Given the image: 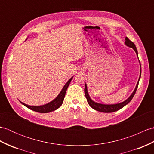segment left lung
Wrapping results in <instances>:
<instances>
[{
    "label": "left lung",
    "instance_id": "left-lung-1",
    "mask_svg": "<svg viewBox=\"0 0 154 154\" xmlns=\"http://www.w3.org/2000/svg\"><path fill=\"white\" fill-rule=\"evenodd\" d=\"M125 45H127V46H128V47L133 48L134 51H135L136 54H137V56H138V51H137V48H136L135 45L133 43V42L131 41L127 37L125 38ZM139 62H140V61H139ZM140 67H141V66H140ZM140 77H141V69H140V77H139L137 86H136V87L134 88V91L133 92V93L131 94V95L126 100H125L124 102H122L118 103H115V104H103V103H97V102H94L91 98L90 96H89V94L88 93L87 86V84L85 83V96H86V98H87V100L88 103L92 108H93L94 109H95L96 111H98V112H100L112 113V112H116V111H118L119 109L123 108L125 106H126L127 103H129L131 100L133 99L134 95L136 93V91H137V89L138 88V85L139 81H140Z\"/></svg>",
    "mask_w": 154,
    "mask_h": 154
}]
</instances>
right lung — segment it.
<instances>
[{
	"mask_svg": "<svg viewBox=\"0 0 154 154\" xmlns=\"http://www.w3.org/2000/svg\"><path fill=\"white\" fill-rule=\"evenodd\" d=\"M73 77H71V79H69V81L67 82L66 83V85L63 86V88L62 89V91L60 92V94L58 95V96L55 98L52 101H51V102H49L46 104L42 105V106H29L27 104H26V103H23L22 102L20 101L23 105H24L27 108H28L29 109H30L33 111H35V112H37L38 113H49L53 112L56 109H57L58 108H59L60 107L62 106V103L63 102V99L64 97H65L66 95V92L67 89V87L69 85L70 82L72 80Z\"/></svg>",
	"mask_w": 154,
	"mask_h": 154,
	"instance_id": "add662e5",
	"label": "right lung"
}]
</instances>
